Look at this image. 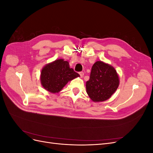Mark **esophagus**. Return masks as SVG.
Listing matches in <instances>:
<instances>
[{
  "instance_id": "esophagus-1",
  "label": "esophagus",
  "mask_w": 153,
  "mask_h": 153,
  "mask_svg": "<svg viewBox=\"0 0 153 153\" xmlns=\"http://www.w3.org/2000/svg\"><path fill=\"white\" fill-rule=\"evenodd\" d=\"M79 74H80V77H83V76H84V73L82 72H82H80Z\"/></svg>"
}]
</instances>
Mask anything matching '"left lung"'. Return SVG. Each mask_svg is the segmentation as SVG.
I'll use <instances>...</instances> for the list:
<instances>
[{"instance_id": "8db88e82", "label": "left lung", "mask_w": 153, "mask_h": 153, "mask_svg": "<svg viewBox=\"0 0 153 153\" xmlns=\"http://www.w3.org/2000/svg\"><path fill=\"white\" fill-rule=\"evenodd\" d=\"M119 78L115 68L102 61L96 62L91 69L89 80L86 82L87 93L94 102L109 99L116 91Z\"/></svg>"}]
</instances>
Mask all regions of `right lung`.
Masks as SVG:
<instances>
[{
  "mask_svg": "<svg viewBox=\"0 0 153 153\" xmlns=\"http://www.w3.org/2000/svg\"><path fill=\"white\" fill-rule=\"evenodd\" d=\"M80 76L69 68L68 61L57 59L45 66L41 73V84L44 89L52 93L61 91L69 81Z\"/></svg>",
  "mask_w": 153,
  "mask_h": 153,
  "instance_id": "1",
  "label": "right lung"
}]
</instances>
